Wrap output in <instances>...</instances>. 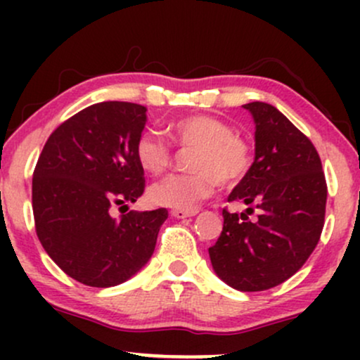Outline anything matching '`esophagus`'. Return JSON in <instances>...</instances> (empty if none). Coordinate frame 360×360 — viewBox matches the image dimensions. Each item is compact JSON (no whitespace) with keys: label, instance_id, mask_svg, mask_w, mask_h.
Wrapping results in <instances>:
<instances>
[{"label":"esophagus","instance_id":"1","mask_svg":"<svg viewBox=\"0 0 360 360\" xmlns=\"http://www.w3.org/2000/svg\"><path fill=\"white\" fill-rule=\"evenodd\" d=\"M198 212H183V210H172L171 214L174 218H179V220H183V218H189V217H194Z\"/></svg>","mask_w":360,"mask_h":360}]
</instances>
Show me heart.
<instances>
[{
	"instance_id": "b5f03b06",
	"label": "heart",
	"mask_w": 360,
	"mask_h": 360,
	"mask_svg": "<svg viewBox=\"0 0 360 360\" xmlns=\"http://www.w3.org/2000/svg\"><path fill=\"white\" fill-rule=\"evenodd\" d=\"M169 135L179 147L196 148L189 167L193 174H177L154 184L148 191L154 205L194 212L210 198L217 183L230 186L242 181L252 164L249 142L233 128L212 115H189L169 125ZM139 164L148 174H162L172 164V150L162 139L143 134L135 147Z\"/></svg>"
}]
</instances>
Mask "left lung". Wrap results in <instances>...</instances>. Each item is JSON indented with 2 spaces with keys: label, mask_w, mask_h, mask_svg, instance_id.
I'll list each match as a JSON object with an SVG mask.
<instances>
[{
  "label": "left lung",
  "mask_w": 360,
  "mask_h": 360,
  "mask_svg": "<svg viewBox=\"0 0 360 360\" xmlns=\"http://www.w3.org/2000/svg\"><path fill=\"white\" fill-rule=\"evenodd\" d=\"M255 122V159L223 210V230L208 249L217 276L238 291H264L301 269L320 240L326 181L315 146L269 103L243 105ZM255 207L258 220L248 213Z\"/></svg>",
  "instance_id": "obj_1"
}]
</instances>
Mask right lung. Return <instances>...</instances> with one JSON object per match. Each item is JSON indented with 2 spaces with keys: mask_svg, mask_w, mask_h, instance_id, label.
<instances>
[{
  "mask_svg": "<svg viewBox=\"0 0 360 360\" xmlns=\"http://www.w3.org/2000/svg\"><path fill=\"white\" fill-rule=\"evenodd\" d=\"M137 103L103 101L52 131L32 179L40 243L53 262L86 286L110 288L152 257L167 210L111 217L146 188L135 147L147 122Z\"/></svg>",
  "mask_w": 360,
  "mask_h": 360,
  "instance_id": "1",
  "label": "right lung"
}]
</instances>
